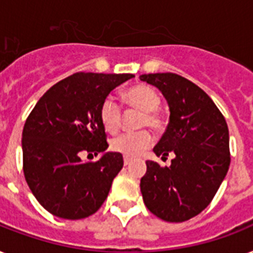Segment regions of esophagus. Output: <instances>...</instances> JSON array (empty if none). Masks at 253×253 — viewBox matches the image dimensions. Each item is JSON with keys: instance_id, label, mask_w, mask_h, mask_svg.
<instances>
[{"instance_id": "34e87169", "label": "esophagus", "mask_w": 253, "mask_h": 253, "mask_svg": "<svg viewBox=\"0 0 253 253\" xmlns=\"http://www.w3.org/2000/svg\"><path fill=\"white\" fill-rule=\"evenodd\" d=\"M123 163H125V166H130L131 159L127 158V156H125V159H123Z\"/></svg>"}]
</instances>
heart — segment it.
Instances as JSON below:
<instances>
[{
  "mask_svg": "<svg viewBox=\"0 0 253 253\" xmlns=\"http://www.w3.org/2000/svg\"><path fill=\"white\" fill-rule=\"evenodd\" d=\"M123 101L131 109L142 111L140 127H151L154 130H160L163 127V118L159 114L160 95L154 87L139 84L131 86L123 93ZM99 118L105 130L109 132H117L121 127L122 110L118 102L113 97H106L99 107ZM154 143V138L150 131H139L134 134H122L111 140V150L122 154L127 158H136L148 150Z\"/></svg>",
  "mask_w": 253,
  "mask_h": 253,
  "instance_id": "heart-1",
  "label": "heart"
}]
</instances>
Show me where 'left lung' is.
<instances>
[{"label":"left lung","instance_id":"8db88e82","mask_svg":"<svg viewBox=\"0 0 253 253\" xmlns=\"http://www.w3.org/2000/svg\"><path fill=\"white\" fill-rule=\"evenodd\" d=\"M156 86L168 102L169 123L154 152L169 167L148 162L140 180L147 209L167 222L198 215L218 192L230 167V136L226 119L200 86L176 73L139 77Z\"/></svg>","mask_w":253,"mask_h":253}]
</instances>
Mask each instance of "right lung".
Wrapping results in <instances>:
<instances>
[{"mask_svg": "<svg viewBox=\"0 0 253 253\" xmlns=\"http://www.w3.org/2000/svg\"><path fill=\"white\" fill-rule=\"evenodd\" d=\"M134 75L79 72L49 87L22 132L23 173L43 208L63 219H83L106 200L123 156L106 152L99 107L111 90ZM86 152L98 162H83Z\"/></svg>", "mask_w": 253, "mask_h": 253, "instance_id": "obj_1", "label": "right lung"}]
</instances>
